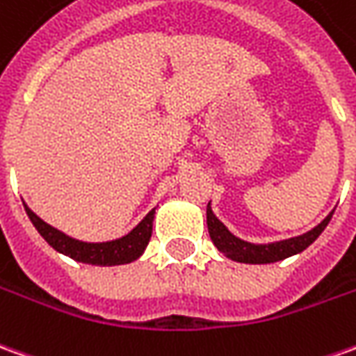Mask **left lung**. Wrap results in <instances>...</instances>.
Returning a JSON list of instances; mask_svg holds the SVG:
<instances>
[{
	"instance_id": "8db88e82",
	"label": "left lung",
	"mask_w": 356,
	"mask_h": 356,
	"mask_svg": "<svg viewBox=\"0 0 356 356\" xmlns=\"http://www.w3.org/2000/svg\"><path fill=\"white\" fill-rule=\"evenodd\" d=\"M332 213L320 225H316L314 229L308 231L305 235L287 238V241H280V243H270V245H252V243L241 241L235 235H231L227 227L213 216L210 206L206 208V221H208V231H210L213 245L218 247L220 252L229 256L231 260L245 262V264H270V262L283 260L287 256L297 254L300 250H305L308 245H312L318 238V235L325 229V225L330 223Z\"/></svg>"
}]
</instances>
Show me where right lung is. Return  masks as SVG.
Listing matches in <instances>:
<instances>
[{
    "label": "right lung",
    "mask_w": 356,
    "mask_h": 356,
    "mask_svg": "<svg viewBox=\"0 0 356 356\" xmlns=\"http://www.w3.org/2000/svg\"><path fill=\"white\" fill-rule=\"evenodd\" d=\"M24 210H26L29 218L34 223V227L38 229L40 235L46 238L48 245L56 248L57 252L71 256L73 260H79V262H84V264L94 266H119L136 260L138 256L143 254L148 241L152 237V221L154 213H156V210L148 212V216L136 225L135 229L125 237L118 238V241L83 243V241H74V238L67 237L65 233L57 231L56 227L48 225L46 221L40 220L29 206H24Z\"/></svg>",
    "instance_id": "add662e5"
}]
</instances>
